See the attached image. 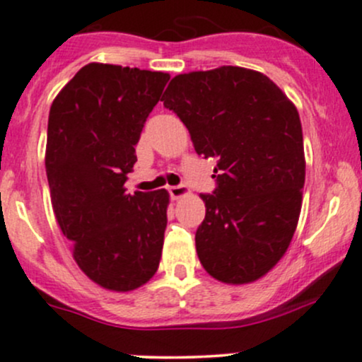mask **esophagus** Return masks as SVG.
I'll use <instances>...</instances> for the list:
<instances>
[{
    "label": "esophagus",
    "instance_id": "34e87169",
    "mask_svg": "<svg viewBox=\"0 0 362 362\" xmlns=\"http://www.w3.org/2000/svg\"><path fill=\"white\" fill-rule=\"evenodd\" d=\"M169 193H170V198H173V200H177V198L189 195V189L186 188V186H182V185L169 186Z\"/></svg>",
    "mask_w": 362,
    "mask_h": 362
}]
</instances>
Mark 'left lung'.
Returning a JSON list of instances; mask_svg holds the SVG:
<instances>
[{
	"instance_id": "8db88e82",
	"label": "left lung",
	"mask_w": 362,
	"mask_h": 362,
	"mask_svg": "<svg viewBox=\"0 0 362 362\" xmlns=\"http://www.w3.org/2000/svg\"><path fill=\"white\" fill-rule=\"evenodd\" d=\"M193 146L217 158L197 254L212 278L247 285L288 250L302 209L305 157L297 107L267 76L223 67L180 74L162 96Z\"/></svg>"
}]
</instances>
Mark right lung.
I'll return each mask as SVG.
<instances>
[{
    "label": "right lung",
    "mask_w": 362,
    "mask_h": 362,
    "mask_svg": "<svg viewBox=\"0 0 362 362\" xmlns=\"http://www.w3.org/2000/svg\"><path fill=\"white\" fill-rule=\"evenodd\" d=\"M169 77L93 62L49 108L45 164L53 211L77 266L105 290L139 288L160 264L169 193L129 195L124 182Z\"/></svg>",
    "instance_id": "obj_1"
}]
</instances>
